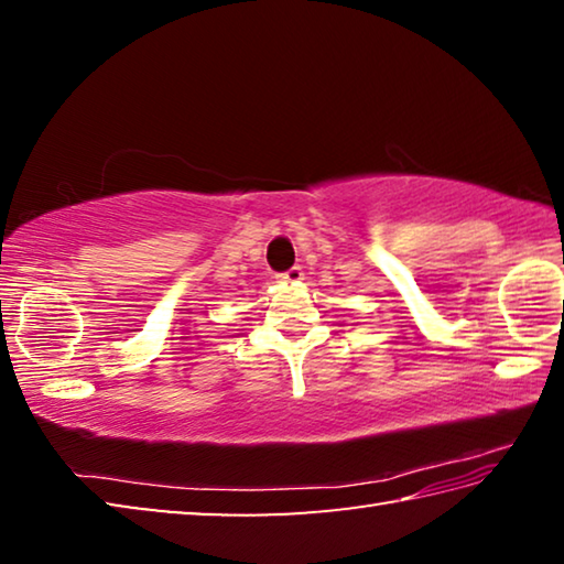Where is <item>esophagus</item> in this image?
<instances>
[{"mask_svg": "<svg viewBox=\"0 0 564 564\" xmlns=\"http://www.w3.org/2000/svg\"><path fill=\"white\" fill-rule=\"evenodd\" d=\"M279 281L281 283H301L303 281V271L299 269V265H293V269H289L285 273H279Z\"/></svg>", "mask_w": 564, "mask_h": 564, "instance_id": "esophagus-1", "label": "esophagus"}]
</instances>
